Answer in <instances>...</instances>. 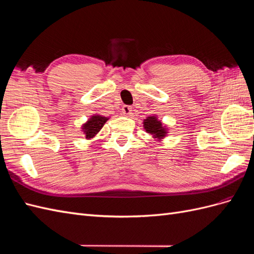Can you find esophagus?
I'll return each instance as SVG.
<instances>
[{
	"label": "esophagus",
	"mask_w": 254,
	"mask_h": 254,
	"mask_svg": "<svg viewBox=\"0 0 254 254\" xmlns=\"http://www.w3.org/2000/svg\"><path fill=\"white\" fill-rule=\"evenodd\" d=\"M131 111H132V108L130 106H124L122 108V113L125 115V117H128V115L131 114Z\"/></svg>",
	"instance_id": "esophagus-1"
}]
</instances>
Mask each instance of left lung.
<instances>
[{
	"mask_svg": "<svg viewBox=\"0 0 254 254\" xmlns=\"http://www.w3.org/2000/svg\"><path fill=\"white\" fill-rule=\"evenodd\" d=\"M143 127L145 131L153 137V140L159 142L162 141L168 133L167 126L163 125V123L157 118V115H150L146 118L143 121Z\"/></svg>",
	"mask_w": 254,
	"mask_h": 254,
	"instance_id": "8db88e82",
	"label": "left lung"
}]
</instances>
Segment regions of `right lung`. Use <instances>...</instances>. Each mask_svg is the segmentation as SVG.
<instances>
[{
	"label": "right lung",
	"instance_id": "1",
	"mask_svg": "<svg viewBox=\"0 0 254 254\" xmlns=\"http://www.w3.org/2000/svg\"><path fill=\"white\" fill-rule=\"evenodd\" d=\"M109 120V118L103 117L101 114H93L91 115L90 119L83 123L81 125V131L83 132L87 140H92L101 131V129L104 127L105 123Z\"/></svg>",
	"mask_w": 254,
	"mask_h": 254
}]
</instances>
